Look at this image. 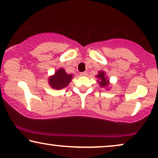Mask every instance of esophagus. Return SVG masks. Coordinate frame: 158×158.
<instances>
[{
	"mask_svg": "<svg viewBox=\"0 0 158 158\" xmlns=\"http://www.w3.org/2000/svg\"><path fill=\"white\" fill-rule=\"evenodd\" d=\"M87 75V73L86 72H82V73H80V75H81V76H85V75Z\"/></svg>",
	"mask_w": 158,
	"mask_h": 158,
	"instance_id": "obj_1",
	"label": "esophagus"
}]
</instances>
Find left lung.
<instances>
[{
  "instance_id": "8db88e82",
  "label": "left lung",
  "mask_w": 158,
  "mask_h": 158,
  "mask_svg": "<svg viewBox=\"0 0 158 158\" xmlns=\"http://www.w3.org/2000/svg\"><path fill=\"white\" fill-rule=\"evenodd\" d=\"M96 77L98 78L97 82H98L99 85H100L101 87L105 88L107 87V86L109 85V79H108L107 77L106 76V73L103 72V71H99L98 74L97 75Z\"/></svg>"
}]
</instances>
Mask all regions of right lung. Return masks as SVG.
Instances as JSON below:
<instances>
[{
	"instance_id": "1",
	"label": "right lung",
	"mask_w": 158,
	"mask_h": 158,
	"mask_svg": "<svg viewBox=\"0 0 158 158\" xmlns=\"http://www.w3.org/2000/svg\"><path fill=\"white\" fill-rule=\"evenodd\" d=\"M73 75L66 73L63 68H60L56 71L55 75L49 77L48 82L49 85L54 89L60 90L68 85L72 81Z\"/></svg>"
}]
</instances>
